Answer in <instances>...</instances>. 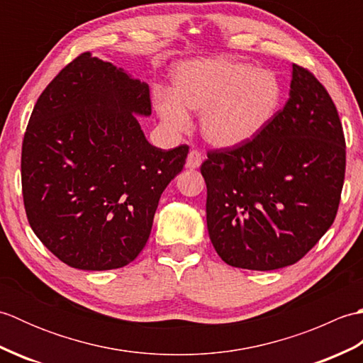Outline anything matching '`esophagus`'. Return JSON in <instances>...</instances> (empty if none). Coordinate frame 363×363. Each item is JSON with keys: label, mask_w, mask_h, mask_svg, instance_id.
<instances>
[{"label": "esophagus", "mask_w": 363, "mask_h": 363, "mask_svg": "<svg viewBox=\"0 0 363 363\" xmlns=\"http://www.w3.org/2000/svg\"><path fill=\"white\" fill-rule=\"evenodd\" d=\"M201 162H203L201 152H198L196 150H191V151L189 152L187 160H186V168H189V169L199 168V165H201Z\"/></svg>", "instance_id": "esophagus-1"}]
</instances>
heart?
Segmentation results:
<instances>
[{
  "mask_svg": "<svg viewBox=\"0 0 363 363\" xmlns=\"http://www.w3.org/2000/svg\"><path fill=\"white\" fill-rule=\"evenodd\" d=\"M282 101L277 76L229 57L195 59L172 72V89L154 96L160 121L173 133L191 125L190 113H201L204 140L220 150L252 142L272 123Z\"/></svg>",
  "mask_w": 363,
  "mask_h": 363,
  "instance_id": "obj_1",
  "label": "heart"
}]
</instances>
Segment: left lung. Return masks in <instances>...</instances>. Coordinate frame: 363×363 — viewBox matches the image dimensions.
<instances>
[{"mask_svg": "<svg viewBox=\"0 0 363 363\" xmlns=\"http://www.w3.org/2000/svg\"><path fill=\"white\" fill-rule=\"evenodd\" d=\"M289 99L264 133L207 154L211 242L230 267L293 265L334 223L345 179V137L326 89L291 65Z\"/></svg>", "mask_w": 363, "mask_h": 363, "instance_id": "8db88e82", "label": "left lung"}]
</instances>
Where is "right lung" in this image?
Wrapping results in <instances>:
<instances>
[{"label":"right lung","mask_w":363,"mask_h":363,"mask_svg":"<svg viewBox=\"0 0 363 363\" xmlns=\"http://www.w3.org/2000/svg\"><path fill=\"white\" fill-rule=\"evenodd\" d=\"M148 84L84 52L38 96L23 138L21 186L34 234L64 264L121 268L145 248L162 191L189 146H152Z\"/></svg>","instance_id":"right-lung-1"}]
</instances>
